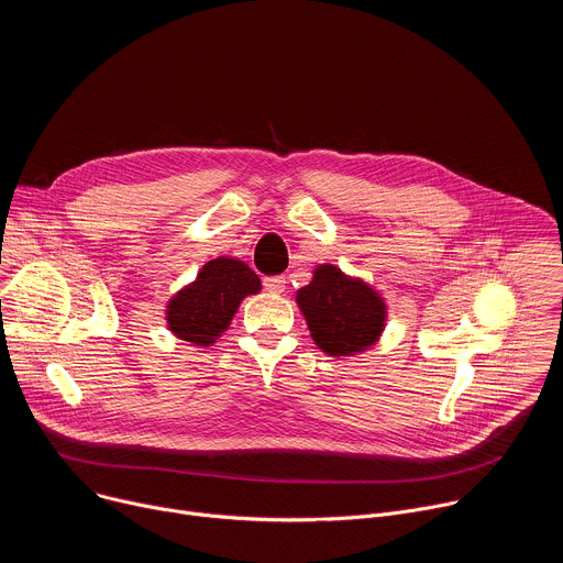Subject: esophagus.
<instances>
[{
  "label": "esophagus",
  "instance_id": "esophagus-1",
  "mask_svg": "<svg viewBox=\"0 0 563 563\" xmlns=\"http://www.w3.org/2000/svg\"><path fill=\"white\" fill-rule=\"evenodd\" d=\"M263 285L269 294H283L285 291V276H269V278H265Z\"/></svg>",
  "mask_w": 563,
  "mask_h": 563
}]
</instances>
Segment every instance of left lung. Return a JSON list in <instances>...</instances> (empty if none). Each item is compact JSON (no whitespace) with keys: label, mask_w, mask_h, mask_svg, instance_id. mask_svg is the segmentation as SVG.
<instances>
[{"label":"left lung","mask_w":563,"mask_h":563,"mask_svg":"<svg viewBox=\"0 0 563 563\" xmlns=\"http://www.w3.org/2000/svg\"><path fill=\"white\" fill-rule=\"evenodd\" d=\"M296 305L318 350L336 358L374 347L387 323L385 298L330 263L313 269L309 285L296 291Z\"/></svg>","instance_id":"1"}]
</instances>
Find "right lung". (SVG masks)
<instances>
[{
  "label": "right lung",
  "instance_id": "obj_1",
  "mask_svg": "<svg viewBox=\"0 0 563 563\" xmlns=\"http://www.w3.org/2000/svg\"><path fill=\"white\" fill-rule=\"evenodd\" d=\"M261 289V278L247 263L218 256L202 265L196 280L169 298L167 328L180 341L209 347L229 330L240 302Z\"/></svg>",
  "mask_w": 563,
  "mask_h": 563
}]
</instances>
